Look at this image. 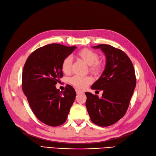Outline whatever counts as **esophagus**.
Returning a JSON list of instances; mask_svg holds the SVG:
<instances>
[{
    "instance_id": "34e87169",
    "label": "esophagus",
    "mask_w": 156,
    "mask_h": 156,
    "mask_svg": "<svg viewBox=\"0 0 156 156\" xmlns=\"http://www.w3.org/2000/svg\"><path fill=\"white\" fill-rule=\"evenodd\" d=\"M76 92L77 94H80V93H84L82 91V90H79V89H76Z\"/></svg>"
}]
</instances>
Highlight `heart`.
<instances>
[{"label": "heart", "instance_id": "b5f03b06", "mask_svg": "<svg viewBox=\"0 0 156 156\" xmlns=\"http://www.w3.org/2000/svg\"><path fill=\"white\" fill-rule=\"evenodd\" d=\"M78 56L89 66V70L94 74H99L102 70V64L98 60V55L95 52L88 48H84L78 52ZM72 59L70 56L64 58L61 64V69L65 74L70 72ZM92 78L90 76H74L70 79L72 85L80 89H84L92 82Z\"/></svg>", "mask_w": 156, "mask_h": 156}]
</instances>
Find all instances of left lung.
<instances>
[{"label": "left lung", "instance_id": "left-lung-1", "mask_svg": "<svg viewBox=\"0 0 156 156\" xmlns=\"http://www.w3.org/2000/svg\"><path fill=\"white\" fill-rule=\"evenodd\" d=\"M100 48L106 58L102 74L91 88L103 90L102 96L85 92L86 106L91 121L99 126H109L126 113L136 84L134 68L122 50L108 44L93 46Z\"/></svg>", "mask_w": 156, "mask_h": 156}]
</instances>
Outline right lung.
Here are the masks:
<instances>
[{
	"instance_id": "obj_1",
	"label": "right lung",
	"mask_w": 156,
	"mask_h": 156,
	"mask_svg": "<svg viewBox=\"0 0 156 156\" xmlns=\"http://www.w3.org/2000/svg\"><path fill=\"white\" fill-rule=\"evenodd\" d=\"M76 48L59 44L44 46L34 50L24 66L23 92L36 117L48 126H58L66 121L76 96L70 85L63 92L55 86L63 76L62 60Z\"/></svg>"
}]
</instances>
